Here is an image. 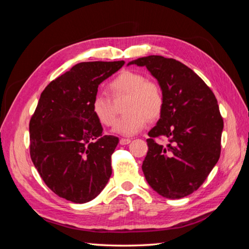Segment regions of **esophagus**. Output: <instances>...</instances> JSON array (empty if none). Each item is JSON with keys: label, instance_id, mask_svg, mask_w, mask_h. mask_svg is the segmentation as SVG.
Returning <instances> with one entry per match:
<instances>
[{"label": "esophagus", "instance_id": "esophagus-1", "mask_svg": "<svg viewBox=\"0 0 249 249\" xmlns=\"http://www.w3.org/2000/svg\"><path fill=\"white\" fill-rule=\"evenodd\" d=\"M130 142H132V140H130V139H126V138H121L120 139V143L121 144H128Z\"/></svg>", "mask_w": 249, "mask_h": 249}]
</instances>
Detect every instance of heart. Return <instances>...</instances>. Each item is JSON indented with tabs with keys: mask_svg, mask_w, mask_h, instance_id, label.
Instances as JSON below:
<instances>
[{
	"mask_svg": "<svg viewBox=\"0 0 249 249\" xmlns=\"http://www.w3.org/2000/svg\"><path fill=\"white\" fill-rule=\"evenodd\" d=\"M113 99L125 97L123 112L117 122L115 132L124 136H133L143 128L148 121H156L164 107V93L156 81L147 80L146 76L134 71H123L107 85ZM91 110L96 119L105 126H113L116 110L109 97L102 93L94 96Z\"/></svg>",
	"mask_w": 249,
	"mask_h": 249,
	"instance_id": "heart-1",
	"label": "heart"
}]
</instances>
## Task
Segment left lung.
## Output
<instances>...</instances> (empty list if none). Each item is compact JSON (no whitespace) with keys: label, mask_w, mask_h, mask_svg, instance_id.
Here are the masks:
<instances>
[{"label":"left lung","mask_w":249,"mask_h":249,"mask_svg":"<svg viewBox=\"0 0 249 249\" xmlns=\"http://www.w3.org/2000/svg\"><path fill=\"white\" fill-rule=\"evenodd\" d=\"M132 64L146 66L164 93L160 120L148 133L144 178L169 199L191 195L220 158L223 119L218 101L195 71L174 58L149 55ZM157 138L168 139L167 146L158 144Z\"/></svg>","instance_id":"1"}]
</instances>
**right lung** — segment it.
<instances>
[{
	"mask_svg": "<svg viewBox=\"0 0 249 249\" xmlns=\"http://www.w3.org/2000/svg\"><path fill=\"white\" fill-rule=\"evenodd\" d=\"M124 64L78 63L47 86L31 116V160L47 186L66 200L88 202L109 182L119 138L103 135L91 102L99 85Z\"/></svg>",
	"mask_w": 249,
	"mask_h": 249,
	"instance_id": "1",
	"label": "right lung"
}]
</instances>
